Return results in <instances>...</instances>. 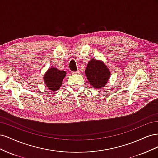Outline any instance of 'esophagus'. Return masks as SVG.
Segmentation results:
<instances>
[{
    "instance_id": "esophagus-1",
    "label": "esophagus",
    "mask_w": 158,
    "mask_h": 158,
    "mask_svg": "<svg viewBox=\"0 0 158 158\" xmlns=\"http://www.w3.org/2000/svg\"><path fill=\"white\" fill-rule=\"evenodd\" d=\"M79 70H77V71H76V72H72V74H79Z\"/></svg>"
}]
</instances>
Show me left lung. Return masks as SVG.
<instances>
[{"label": "left lung", "mask_w": 158, "mask_h": 158, "mask_svg": "<svg viewBox=\"0 0 158 158\" xmlns=\"http://www.w3.org/2000/svg\"><path fill=\"white\" fill-rule=\"evenodd\" d=\"M85 74L93 88L101 89L108 82L111 73L102 60L92 59L88 63Z\"/></svg>", "instance_id": "1"}]
</instances>
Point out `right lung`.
I'll use <instances>...</instances> for the list:
<instances>
[{"instance_id":"right-lung-1","label":"right lung","mask_w":158,"mask_h":158,"mask_svg":"<svg viewBox=\"0 0 158 158\" xmlns=\"http://www.w3.org/2000/svg\"><path fill=\"white\" fill-rule=\"evenodd\" d=\"M66 73L64 70H59L55 67H51L47 70L44 74V83L51 92L59 89L63 84Z\"/></svg>"}]
</instances>
